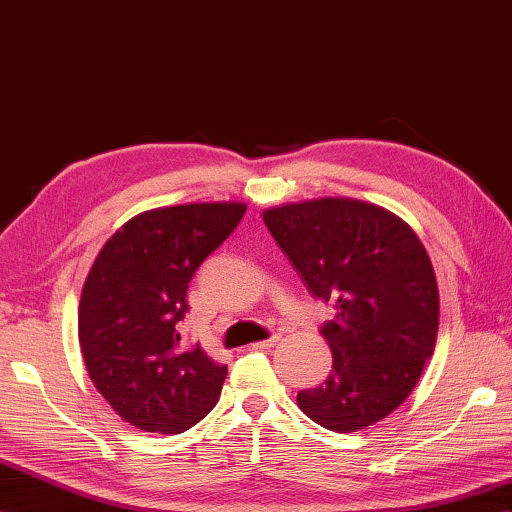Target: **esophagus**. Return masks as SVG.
Instances as JSON below:
<instances>
[{
  "label": "esophagus",
  "mask_w": 512,
  "mask_h": 512,
  "mask_svg": "<svg viewBox=\"0 0 512 512\" xmlns=\"http://www.w3.org/2000/svg\"><path fill=\"white\" fill-rule=\"evenodd\" d=\"M282 336L280 334H273L271 338H267V340H262V342H254V344H250V349H271L275 342H278Z\"/></svg>",
  "instance_id": "1"
}]
</instances>
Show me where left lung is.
I'll list each match as a JSON object with an SVG mask.
<instances>
[{"instance_id": "8db88e82", "label": "left lung", "mask_w": 512, "mask_h": 512, "mask_svg": "<svg viewBox=\"0 0 512 512\" xmlns=\"http://www.w3.org/2000/svg\"><path fill=\"white\" fill-rule=\"evenodd\" d=\"M262 219L310 295L336 308L321 327L334 364L321 385L297 394L299 409L336 433L390 416L437 340L439 290L418 234L353 198L275 206Z\"/></svg>"}]
</instances>
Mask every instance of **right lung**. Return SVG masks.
<instances>
[{"label":"right lung","instance_id":"add662e5","mask_svg":"<svg viewBox=\"0 0 512 512\" xmlns=\"http://www.w3.org/2000/svg\"><path fill=\"white\" fill-rule=\"evenodd\" d=\"M247 206L200 202L135 215L107 239L79 301V347L94 388L146 433L198 424L228 366L181 340L193 273L237 228Z\"/></svg>","mask_w":512,"mask_h":512}]
</instances>
